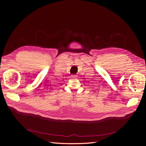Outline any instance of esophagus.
Returning a JSON list of instances; mask_svg holds the SVG:
<instances>
[{"label": "esophagus", "mask_w": 146, "mask_h": 146, "mask_svg": "<svg viewBox=\"0 0 146 146\" xmlns=\"http://www.w3.org/2000/svg\"><path fill=\"white\" fill-rule=\"evenodd\" d=\"M72 78H77V76L73 74V75L72 76Z\"/></svg>", "instance_id": "1"}]
</instances>
